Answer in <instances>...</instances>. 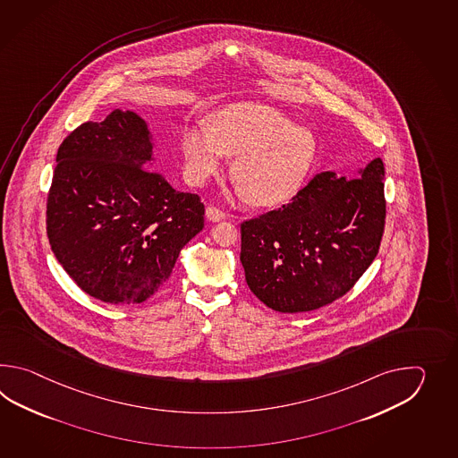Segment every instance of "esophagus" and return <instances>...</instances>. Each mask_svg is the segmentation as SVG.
<instances>
[{
  "instance_id": "obj_1",
  "label": "esophagus",
  "mask_w": 458,
  "mask_h": 458,
  "mask_svg": "<svg viewBox=\"0 0 458 458\" xmlns=\"http://www.w3.org/2000/svg\"><path fill=\"white\" fill-rule=\"evenodd\" d=\"M206 217H208L209 221H213V223H217V221L225 219V213L223 211V209L216 208V206L208 205L206 206Z\"/></svg>"
}]
</instances>
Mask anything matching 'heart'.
Returning <instances> with one entry per match:
<instances>
[{"mask_svg": "<svg viewBox=\"0 0 458 458\" xmlns=\"http://www.w3.org/2000/svg\"><path fill=\"white\" fill-rule=\"evenodd\" d=\"M182 150L193 185H203L219 174L225 156H235L231 176L241 195L255 206H276L300 191L316 162L318 142L278 109L243 103L216 113L211 124L186 126Z\"/></svg>", "mask_w": 458, "mask_h": 458, "instance_id": "heart-1", "label": "heart"}]
</instances>
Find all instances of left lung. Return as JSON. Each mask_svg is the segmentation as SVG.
I'll return each mask as SVG.
<instances>
[{"label": "left lung", "mask_w": 458, "mask_h": 458, "mask_svg": "<svg viewBox=\"0 0 458 458\" xmlns=\"http://www.w3.org/2000/svg\"><path fill=\"white\" fill-rule=\"evenodd\" d=\"M385 166L355 178L322 172L292 203L241 225L250 292L273 311L306 312L342 298L375 260L385 231Z\"/></svg>", "instance_id": "8db88e82"}]
</instances>
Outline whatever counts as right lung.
I'll list each match as a JSON object with an SVG mask.
<instances>
[{
  "instance_id": "right-lung-1",
  "label": "right lung",
  "mask_w": 458,
  "mask_h": 458,
  "mask_svg": "<svg viewBox=\"0 0 458 458\" xmlns=\"http://www.w3.org/2000/svg\"><path fill=\"white\" fill-rule=\"evenodd\" d=\"M152 147L146 121L119 109L78 126L60 144L47 237L70 278L99 301H147L205 227L199 196L147 170Z\"/></svg>"
}]
</instances>
